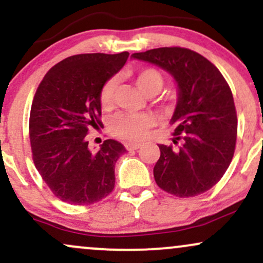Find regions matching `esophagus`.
<instances>
[{"instance_id": "34e87169", "label": "esophagus", "mask_w": 263, "mask_h": 263, "mask_svg": "<svg viewBox=\"0 0 263 263\" xmlns=\"http://www.w3.org/2000/svg\"><path fill=\"white\" fill-rule=\"evenodd\" d=\"M125 147H126V149H128V151L138 149L141 147V143H136V142H127V143H125Z\"/></svg>"}]
</instances>
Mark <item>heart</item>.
<instances>
[{"mask_svg": "<svg viewBox=\"0 0 263 263\" xmlns=\"http://www.w3.org/2000/svg\"><path fill=\"white\" fill-rule=\"evenodd\" d=\"M135 83L146 95L153 96L158 93L164 85V77L158 69L143 68L135 74ZM117 79L115 77L102 84L100 90V104L102 107H110L116 92ZM151 126V117L146 114H119L111 120L110 127L112 134L125 140L137 141L146 134Z\"/></svg>", "mask_w": 263, "mask_h": 263, "instance_id": "b5f03b06", "label": "heart"}]
</instances>
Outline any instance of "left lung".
Here are the masks:
<instances>
[{"label":"left lung","instance_id":"8db88e82","mask_svg":"<svg viewBox=\"0 0 263 263\" xmlns=\"http://www.w3.org/2000/svg\"><path fill=\"white\" fill-rule=\"evenodd\" d=\"M173 75L179 87L173 146L159 144L153 168L159 188L179 198L213 188L230 165L236 146L237 116L228 81L213 63L188 48L164 47L135 53Z\"/></svg>","mask_w":263,"mask_h":263}]
</instances>
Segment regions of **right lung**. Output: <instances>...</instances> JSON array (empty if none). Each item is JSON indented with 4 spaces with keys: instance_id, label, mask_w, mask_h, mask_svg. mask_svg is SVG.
Returning <instances> with one entry per match:
<instances>
[{
    "instance_id": "obj_1",
    "label": "right lung",
    "mask_w": 263,
    "mask_h": 263,
    "mask_svg": "<svg viewBox=\"0 0 263 263\" xmlns=\"http://www.w3.org/2000/svg\"><path fill=\"white\" fill-rule=\"evenodd\" d=\"M128 52L69 57L44 75L33 99L29 141L35 168L53 194L73 205L106 198L115 186V163L126 152L106 140L98 152L86 135L102 126L100 90L125 65Z\"/></svg>"
}]
</instances>
